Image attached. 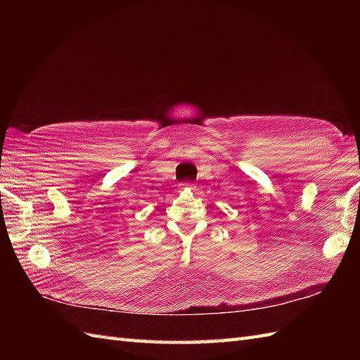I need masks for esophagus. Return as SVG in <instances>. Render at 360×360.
<instances>
[{
	"label": "esophagus",
	"instance_id": "1",
	"mask_svg": "<svg viewBox=\"0 0 360 360\" xmlns=\"http://www.w3.org/2000/svg\"><path fill=\"white\" fill-rule=\"evenodd\" d=\"M179 189L180 191H186V189H192V184L188 181V183H181L179 184Z\"/></svg>",
	"mask_w": 360,
	"mask_h": 360
}]
</instances>
